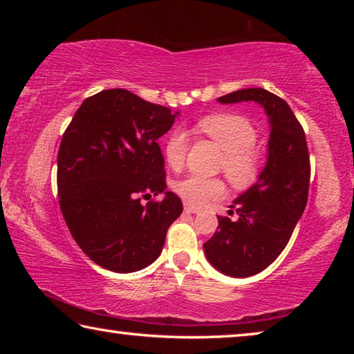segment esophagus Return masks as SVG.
<instances>
[{
    "mask_svg": "<svg viewBox=\"0 0 354 354\" xmlns=\"http://www.w3.org/2000/svg\"><path fill=\"white\" fill-rule=\"evenodd\" d=\"M184 211L187 214H198L200 209L198 207H194L192 205H184Z\"/></svg>",
    "mask_w": 354,
    "mask_h": 354,
    "instance_id": "34e87169",
    "label": "esophagus"
}]
</instances>
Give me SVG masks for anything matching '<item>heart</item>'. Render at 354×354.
Returning <instances> with one entry per match:
<instances>
[{
	"mask_svg": "<svg viewBox=\"0 0 354 354\" xmlns=\"http://www.w3.org/2000/svg\"><path fill=\"white\" fill-rule=\"evenodd\" d=\"M196 128L225 151V175L236 187H248L256 181L261 171V158L251 147L256 143L257 131L247 117L232 112L214 113L201 118ZM187 147L189 139L184 129L175 128L167 134L164 156L171 169H181ZM175 190L189 205L205 206L225 194V184L218 178L189 175L175 183Z\"/></svg>",
	"mask_w": 354,
	"mask_h": 354,
	"instance_id": "obj_1",
	"label": "heart"
}]
</instances>
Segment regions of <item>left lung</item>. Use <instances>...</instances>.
Wrapping results in <instances>:
<instances>
[{"label": "left lung", "mask_w": 354, "mask_h": 354, "mask_svg": "<svg viewBox=\"0 0 354 354\" xmlns=\"http://www.w3.org/2000/svg\"><path fill=\"white\" fill-rule=\"evenodd\" d=\"M217 101H254L263 107L270 127L267 162L256 183L231 206L237 220L218 217L217 231L203 245L214 268L227 277L247 278L281 254L306 207L310 176L306 136L289 104L266 88H242Z\"/></svg>", "instance_id": "8db88e82"}]
</instances>
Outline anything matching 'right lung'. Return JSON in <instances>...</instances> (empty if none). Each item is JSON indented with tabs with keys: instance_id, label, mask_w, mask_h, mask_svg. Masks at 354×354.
Instances as JSON below:
<instances>
[{
	"instance_id": "1",
	"label": "right lung",
	"mask_w": 354,
	"mask_h": 354,
	"mask_svg": "<svg viewBox=\"0 0 354 354\" xmlns=\"http://www.w3.org/2000/svg\"><path fill=\"white\" fill-rule=\"evenodd\" d=\"M179 112L124 88L103 91L76 111L57 154L59 205L71 236L107 270L131 273L158 259L183 203L165 190L160 139ZM162 193L147 207L142 196Z\"/></svg>"
}]
</instances>
